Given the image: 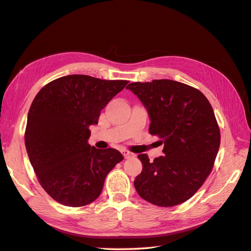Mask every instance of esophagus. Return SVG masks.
<instances>
[{
    "label": "esophagus",
    "instance_id": "1",
    "mask_svg": "<svg viewBox=\"0 0 251 251\" xmlns=\"http://www.w3.org/2000/svg\"><path fill=\"white\" fill-rule=\"evenodd\" d=\"M123 156L125 157V159H128V158H131V157H133L134 155H133V153H131L130 151H123Z\"/></svg>",
    "mask_w": 251,
    "mask_h": 251
}]
</instances>
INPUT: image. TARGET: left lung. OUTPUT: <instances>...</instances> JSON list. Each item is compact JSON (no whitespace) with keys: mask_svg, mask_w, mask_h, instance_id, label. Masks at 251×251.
Here are the masks:
<instances>
[{"mask_svg":"<svg viewBox=\"0 0 251 251\" xmlns=\"http://www.w3.org/2000/svg\"><path fill=\"white\" fill-rule=\"evenodd\" d=\"M150 115V133L164 144L163 156L150 161L146 153L134 188L146 201L173 207L187 201L201 187L213 168L221 132L207 98L185 83L170 79L131 82Z\"/></svg>","mask_w":251,"mask_h":251,"instance_id":"obj_1","label":"left lung"}]
</instances>
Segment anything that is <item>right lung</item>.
<instances>
[{"mask_svg": "<svg viewBox=\"0 0 251 251\" xmlns=\"http://www.w3.org/2000/svg\"><path fill=\"white\" fill-rule=\"evenodd\" d=\"M127 80L68 75L44 86L27 115L25 146L41 187L56 201L82 207L101 193L105 178L124 157L88 143L89 126Z\"/></svg>", "mask_w": 251, "mask_h": 251, "instance_id": "1", "label": "right lung"}]
</instances>
